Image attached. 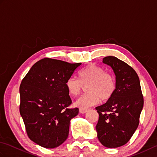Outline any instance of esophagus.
Instances as JSON below:
<instances>
[{
  "label": "esophagus",
  "instance_id": "esophagus-1",
  "mask_svg": "<svg viewBox=\"0 0 157 157\" xmlns=\"http://www.w3.org/2000/svg\"><path fill=\"white\" fill-rule=\"evenodd\" d=\"M87 111H88L87 109H82V108L79 109V112H80L81 113H85Z\"/></svg>",
  "mask_w": 157,
  "mask_h": 157
}]
</instances>
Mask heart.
I'll return each mask as SVG.
<instances>
[{
	"label": "heart",
	"instance_id": "heart-1",
	"mask_svg": "<svg viewBox=\"0 0 157 157\" xmlns=\"http://www.w3.org/2000/svg\"><path fill=\"white\" fill-rule=\"evenodd\" d=\"M83 86H86V94L80 96L75 102L79 108L86 109L97 104L100 100L106 102L114 95L117 88L115 76L105 71L101 67L90 65L78 73V79L70 77L65 82L69 94H80Z\"/></svg>",
	"mask_w": 157,
	"mask_h": 157
}]
</instances>
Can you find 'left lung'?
I'll return each mask as SVG.
<instances>
[{"label":"left lung","mask_w":157,"mask_h":157,"mask_svg":"<svg viewBox=\"0 0 157 157\" xmlns=\"http://www.w3.org/2000/svg\"><path fill=\"white\" fill-rule=\"evenodd\" d=\"M116 76L117 88L111 98L96 107L99 114L96 129L101 144L107 148L125 144L137 129L144 98L137 73L115 56L103 58Z\"/></svg>","instance_id":"8db88e82"}]
</instances>
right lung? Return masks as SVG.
<instances>
[{"label": "right lung", "mask_w": 157, "mask_h": 157, "mask_svg": "<svg viewBox=\"0 0 157 157\" xmlns=\"http://www.w3.org/2000/svg\"><path fill=\"white\" fill-rule=\"evenodd\" d=\"M82 63L44 58L36 62L19 87V112L29 138L46 148L67 138L70 120L79 113L70 109L71 99L65 82Z\"/></svg>", "instance_id": "obj_1"}]
</instances>
